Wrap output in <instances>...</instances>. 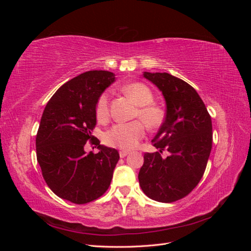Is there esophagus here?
<instances>
[{
	"label": "esophagus",
	"mask_w": 251,
	"mask_h": 251,
	"mask_svg": "<svg viewBox=\"0 0 251 251\" xmlns=\"http://www.w3.org/2000/svg\"><path fill=\"white\" fill-rule=\"evenodd\" d=\"M130 154V151H119V156H120V158H125L126 155H128Z\"/></svg>",
	"instance_id": "1"
}]
</instances>
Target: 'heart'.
<instances>
[{"mask_svg": "<svg viewBox=\"0 0 251 251\" xmlns=\"http://www.w3.org/2000/svg\"><path fill=\"white\" fill-rule=\"evenodd\" d=\"M123 92L130 96L138 105L135 113L150 128H157L164 120V111L159 105L153 103L154 95L151 89L142 82H131L121 88ZM95 113L97 119L103 123L110 115V94L103 92L96 101ZM146 134V127L139 120L127 124H117L113 126L104 135L107 146L120 150H131L137 146Z\"/></svg>", "mask_w": 251, "mask_h": 251, "instance_id": "b5f03b06", "label": "heart"}]
</instances>
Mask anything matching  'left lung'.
I'll return each mask as SVG.
<instances>
[{
    "label": "left lung",
    "instance_id": "1",
    "mask_svg": "<svg viewBox=\"0 0 251 251\" xmlns=\"http://www.w3.org/2000/svg\"><path fill=\"white\" fill-rule=\"evenodd\" d=\"M143 76L162 92L166 115L151 140L159 151L144 154L139 184L149 198L172 203L191 193L206 169L212 147L211 117L186 81L165 72H144ZM163 150L169 151L166 158L161 156Z\"/></svg>",
    "mask_w": 251,
    "mask_h": 251
}]
</instances>
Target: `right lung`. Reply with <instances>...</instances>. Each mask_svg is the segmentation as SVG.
<instances>
[{
  "mask_svg": "<svg viewBox=\"0 0 251 251\" xmlns=\"http://www.w3.org/2000/svg\"><path fill=\"white\" fill-rule=\"evenodd\" d=\"M115 80L109 71H88L70 79L53 94L44 110L36 134V158L43 177L59 198L86 204L110 186L119 160L115 149L100 146L92 135L98 97ZM90 141L100 149L86 154Z\"/></svg>",
  "mask_w": 251,
  "mask_h": 251,
  "instance_id": "1",
  "label": "right lung"
}]
</instances>
